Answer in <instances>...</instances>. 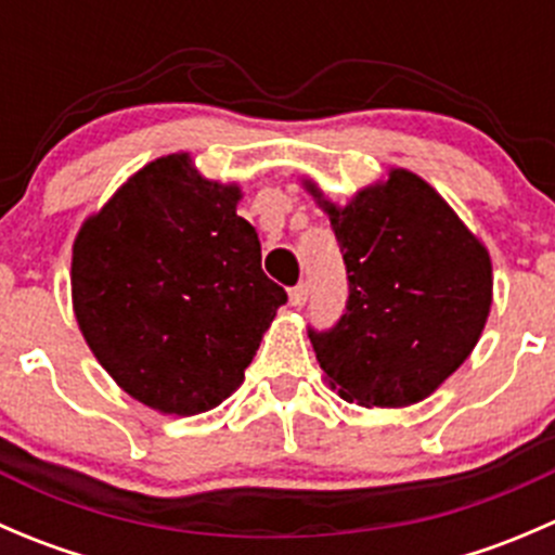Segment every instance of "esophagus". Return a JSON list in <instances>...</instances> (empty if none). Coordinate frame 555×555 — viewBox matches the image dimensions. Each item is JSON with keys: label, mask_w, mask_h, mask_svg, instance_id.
<instances>
[{"label": "esophagus", "mask_w": 555, "mask_h": 555, "mask_svg": "<svg viewBox=\"0 0 555 555\" xmlns=\"http://www.w3.org/2000/svg\"><path fill=\"white\" fill-rule=\"evenodd\" d=\"M306 300H309V284L306 282H300V284H295L293 289H289V304L293 306H306Z\"/></svg>", "instance_id": "esophagus-1"}]
</instances>
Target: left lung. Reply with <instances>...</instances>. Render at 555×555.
<instances>
[{"mask_svg":"<svg viewBox=\"0 0 555 555\" xmlns=\"http://www.w3.org/2000/svg\"><path fill=\"white\" fill-rule=\"evenodd\" d=\"M327 211L349 273L346 313L309 330L324 378L365 408H405L433 395L478 344L491 309V257L422 177L391 169Z\"/></svg>","mask_w":555,"mask_h":555,"instance_id":"left-lung-1","label":"left lung"}]
</instances>
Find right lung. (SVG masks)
Masks as SVG:
<instances>
[{
	"instance_id": "obj_1",
	"label": "right lung",
	"mask_w": 555,
	"mask_h": 555,
	"mask_svg": "<svg viewBox=\"0 0 555 555\" xmlns=\"http://www.w3.org/2000/svg\"><path fill=\"white\" fill-rule=\"evenodd\" d=\"M238 184L204 179L188 153L139 169L82 222L72 304L82 338L133 400L173 416L211 411L244 382L287 293L260 268L236 215Z\"/></svg>"
}]
</instances>
